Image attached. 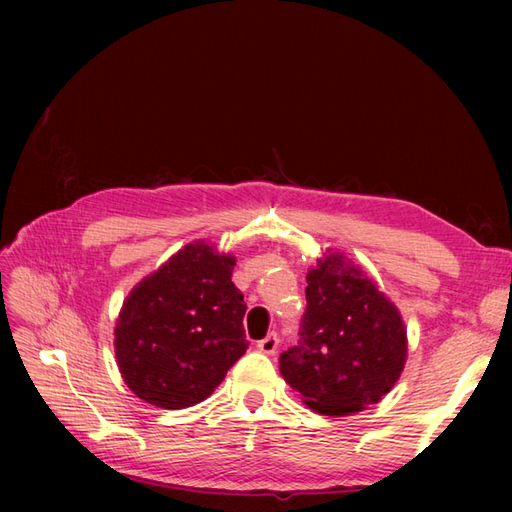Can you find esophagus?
<instances>
[{
	"mask_svg": "<svg viewBox=\"0 0 512 512\" xmlns=\"http://www.w3.org/2000/svg\"><path fill=\"white\" fill-rule=\"evenodd\" d=\"M277 346H280V337H277V333H269L265 339H260L256 344V348L265 354H275Z\"/></svg>",
	"mask_w": 512,
	"mask_h": 512,
	"instance_id": "34e87169",
	"label": "esophagus"
}]
</instances>
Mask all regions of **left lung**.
I'll use <instances>...</instances> for the list:
<instances>
[{"label": "left lung", "instance_id": "8db88e82", "mask_svg": "<svg viewBox=\"0 0 512 512\" xmlns=\"http://www.w3.org/2000/svg\"><path fill=\"white\" fill-rule=\"evenodd\" d=\"M299 342L280 356L284 380L331 416L359 412L393 389L406 363V329L395 305L342 256L307 273Z\"/></svg>", "mask_w": 512, "mask_h": 512}]
</instances>
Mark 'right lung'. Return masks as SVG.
Masks as SVG:
<instances>
[{"label":"right lung","mask_w":512,"mask_h":512,"mask_svg":"<svg viewBox=\"0 0 512 512\" xmlns=\"http://www.w3.org/2000/svg\"><path fill=\"white\" fill-rule=\"evenodd\" d=\"M232 269L235 256L190 243L123 303L117 363L147 404L166 410L200 404L247 350V307Z\"/></svg>","instance_id":"right-lung-1"}]
</instances>
